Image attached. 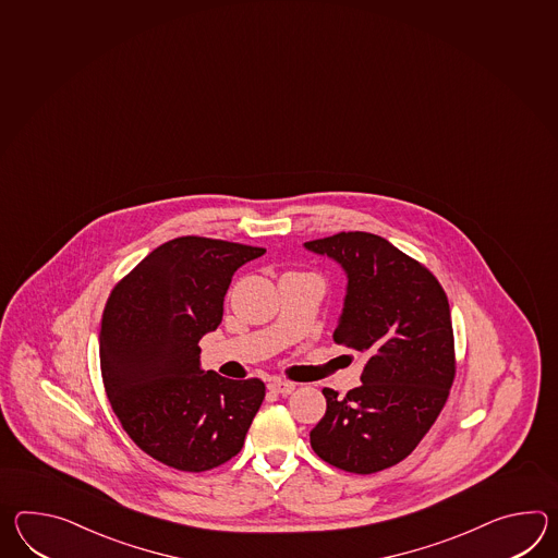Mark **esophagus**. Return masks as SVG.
Listing matches in <instances>:
<instances>
[{
	"label": "esophagus",
	"instance_id": "esophagus-1",
	"mask_svg": "<svg viewBox=\"0 0 558 558\" xmlns=\"http://www.w3.org/2000/svg\"><path fill=\"white\" fill-rule=\"evenodd\" d=\"M268 388L276 392V395H292L296 390L294 383H288V380H272Z\"/></svg>",
	"mask_w": 558,
	"mask_h": 558
}]
</instances>
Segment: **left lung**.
<instances>
[{"mask_svg":"<svg viewBox=\"0 0 558 558\" xmlns=\"http://www.w3.org/2000/svg\"><path fill=\"white\" fill-rule=\"evenodd\" d=\"M347 274L335 340L366 356L347 397L324 388L326 414L310 430L336 469L372 474L407 459L430 430L454 380V336L442 286L422 264L368 232L312 240Z\"/></svg>","mask_w":558,"mask_h":558,"instance_id":"obj_1","label":"left lung"}]
</instances>
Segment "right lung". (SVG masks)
Segmentation results:
<instances>
[{
    "label": "right lung",
    "mask_w": 558,
    "mask_h": 558,
    "mask_svg": "<svg viewBox=\"0 0 558 558\" xmlns=\"http://www.w3.org/2000/svg\"><path fill=\"white\" fill-rule=\"evenodd\" d=\"M266 250L184 235L149 252L108 298L99 328L106 395L151 459L204 472L235 457L266 395L258 378L199 366V340L222 323L232 276Z\"/></svg>",
    "instance_id": "add662e5"
}]
</instances>
